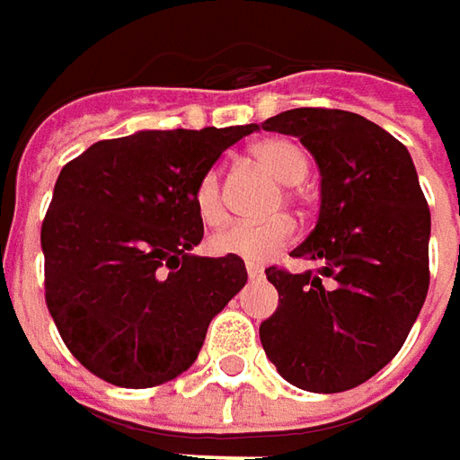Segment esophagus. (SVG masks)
I'll list each match as a JSON object with an SVG mask.
<instances>
[{
  "label": "esophagus",
  "mask_w": 460,
  "mask_h": 460,
  "mask_svg": "<svg viewBox=\"0 0 460 460\" xmlns=\"http://www.w3.org/2000/svg\"><path fill=\"white\" fill-rule=\"evenodd\" d=\"M245 271H248L251 279H263V266H261V263H251V261H248V263H245Z\"/></svg>",
  "instance_id": "esophagus-1"
}]
</instances>
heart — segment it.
<instances>
[{"instance_id": "obj_1", "label": "heart", "mask_w": 460, "mask_h": 460, "mask_svg": "<svg viewBox=\"0 0 460 460\" xmlns=\"http://www.w3.org/2000/svg\"><path fill=\"white\" fill-rule=\"evenodd\" d=\"M253 164L263 168L284 186V194L292 197L294 184L307 176V153L292 137H269L251 148ZM194 207L204 225L225 220V197H222L220 168H207L194 186ZM294 240V222L274 217L266 222H227L209 238V248L217 256H238L243 261H266L276 256Z\"/></svg>"}]
</instances>
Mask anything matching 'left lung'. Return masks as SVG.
I'll return each mask as SVG.
<instances>
[{"label":"left lung","mask_w":460,"mask_h":460,"mask_svg":"<svg viewBox=\"0 0 460 460\" xmlns=\"http://www.w3.org/2000/svg\"><path fill=\"white\" fill-rule=\"evenodd\" d=\"M261 128L299 137L323 176L317 225L292 251L317 269H266L279 307L261 345L299 389H353L397 356L428 296L430 209L415 164L394 135L343 110L299 107Z\"/></svg>","instance_id":"8db88e82"}]
</instances>
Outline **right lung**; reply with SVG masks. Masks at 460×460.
I'll return each mask as SVG.
<instances>
[{"mask_svg": "<svg viewBox=\"0 0 460 460\" xmlns=\"http://www.w3.org/2000/svg\"><path fill=\"white\" fill-rule=\"evenodd\" d=\"M253 130H140L61 168L40 230L45 305L94 376L128 389L176 379L245 287L243 258L191 256L204 235L194 186Z\"/></svg>", "mask_w": 460, "mask_h": 460, "instance_id": "obj_1", "label": "right lung"}]
</instances>
